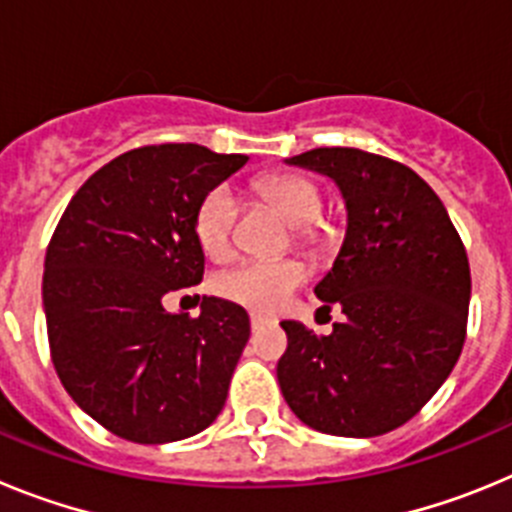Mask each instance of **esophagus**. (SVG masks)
Here are the masks:
<instances>
[{"mask_svg":"<svg viewBox=\"0 0 512 512\" xmlns=\"http://www.w3.org/2000/svg\"><path fill=\"white\" fill-rule=\"evenodd\" d=\"M261 325H266V318L264 315H256V312H251V328H261Z\"/></svg>","mask_w":512,"mask_h":512,"instance_id":"1","label":"esophagus"}]
</instances>
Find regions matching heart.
<instances>
[{
	"label": "heart",
	"instance_id": "1",
	"mask_svg": "<svg viewBox=\"0 0 512 512\" xmlns=\"http://www.w3.org/2000/svg\"><path fill=\"white\" fill-rule=\"evenodd\" d=\"M266 200L277 207L289 223L297 228L318 223L323 212V197L318 187L297 174L266 176L259 184ZM238 217V200L228 184H217L205 194L194 212V233L210 256L223 259L233 246V228ZM302 241H310V233L302 230ZM305 282V269L292 259L282 261H243L223 271L215 279L217 295L256 312H277L289 302Z\"/></svg>",
	"mask_w": 512,
	"mask_h": 512
}]
</instances>
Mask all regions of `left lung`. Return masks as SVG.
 I'll return each instance as SVG.
<instances>
[{
	"mask_svg": "<svg viewBox=\"0 0 512 512\" xmlns=\"http://www.w3.org/2000/svg\"><path fill=\"white\" fill-rule=\"evenodd\" d=\"M287 164L330 176L343 194L346 238L315 295L320 310L346 318L330 336L284 320L279 387L315 431L382 436L408 423L459 361L467 251L438 194L405 164L359 148H312Z\"/></svg>",
	"mask_w": 512,
	"mask_h": 512,
	"instance_id": "1",
	"label": "left lung"
}]
</instances>
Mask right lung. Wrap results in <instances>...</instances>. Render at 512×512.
Wrapping results in <instances>:
<instances>
[{"mask_svg": "<svg viewBox=\"0 0 512 512\" xmlns=\"http://www.w3.org/2000/svg\"><path fill=\"white\" fill-rule=\"evenodd\" d=\"M246 161L197 143L133 148L81 184L48 243L43 307L58 379L125 441H182L223 410L248 312L202 297L189 318L164 297L202 282L194 212Z\"/></svg>", "mask_w": 512, "mask_h": 512, "instance_id": "right-lung-1", "label": "right lung"}]
</instances>
